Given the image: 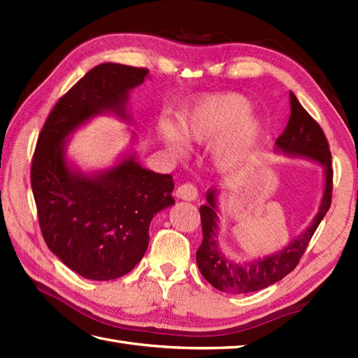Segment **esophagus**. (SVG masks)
I'll list each match as a JSON object with an SVG mask.
<instances>
[{"mask_svg": "<svg viewBox=\"0 0 358 358\" xmlns=\"http://www.w3.org/2000/svg\"><path fill=\"white\" fill-rule=\"evenodd\" d=\"M175 196L180 200H186V201H194L196 196H199V191L192 183H185L178 186L177 191H175Z\"/></svg>", "mask_w": 358, "mask_h": 358, "instance_id": "esophagus-1", "label": "esophagus"}]
</instances>
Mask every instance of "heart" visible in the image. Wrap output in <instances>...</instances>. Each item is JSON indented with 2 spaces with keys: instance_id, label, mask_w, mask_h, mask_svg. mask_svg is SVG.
Wrapping results in <instances>:
<instances>
[{
  "instance_id": "1",
  "label": "heart",
  "mask_w": 358,
  "mask_h": 358,
  "mask_svg": "<svg viewBox=\"0 0 358 358\" xmlns=\"http://www.w3.org/2000/svg\"><path fill=\"white\" fill-rule=\"evenodd\" d=\"M250 103L240 94H220L203 98L180 115V129L169 120L159 121L167 148L183 155L185 138L191 143H215L212 157L220 171H234L250 155L262 135V123L249 115Z\"/></svg>"
}]
</instances>
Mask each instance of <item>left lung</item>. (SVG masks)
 Here are the masks:
<instances>
[{
    "mask_svg": "<svg viewBox=\"0 0 358 358\" xmlns=\"http://www.w3.org/2000/svg\"><path fill=\"white\" fill-rule=\"evenodd\" d=\"M275 150L291 157L313 159L324 169V192L320 208L308 229L289 243L278 252L255 258L252 262L234 263L218 248V214L217 195L218 191L212 187L206 194V204L200 208L203 241L196 250V264L201 275L222 292L246 294L277 283L289 272L295 269L301 255L317 231L318 224L331 208L332 199V163L328 140L320 124L309 115L305 108L291 92V117H289L285 132L275 141Z\"/></svg>",
    "mask_w": 358,
    "mask_h": 358,
    "instance_id": "8db88e82",
    "label": "left lung"
}]
</instances>
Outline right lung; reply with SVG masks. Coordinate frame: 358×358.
I'll return each instance as SVG.
<instances>
[{"label": "right lung", "mask_w": 358, "mask_h": 358, "mask_svg": "<svg viewBox=\"0 0 358 358\" xmlns=\"http://www.w3.org/2000/svg\"><path fill=\"white\" fill-rule=\"evenodd\" d=\"M149 71L103 63L53 106L38 135L30 169L38 222L45 245L78 275L108 281L131 272L149 245L154 215L175 204L169 173H155L124 157L87 175L66 159L75 129L100 113L129 120V92Z\"/></svg>", "instance_id": "obj_1"}]
</instances>
